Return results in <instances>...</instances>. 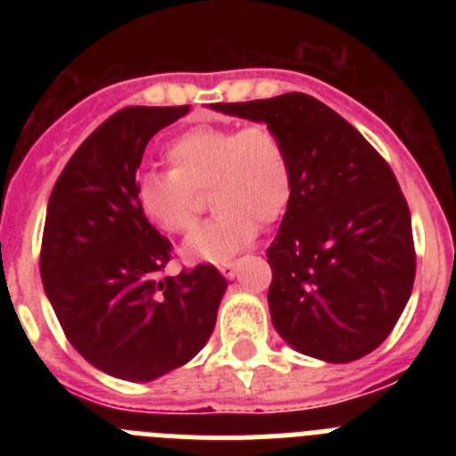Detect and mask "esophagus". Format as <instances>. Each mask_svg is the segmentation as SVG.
<instances>
[{"label": "esophagus", "mask_w": 456, "mask_h": 456, "mask_svg": "<svg viewBox=\"0 0 456 456\" xmlns=\"http://www.w3.org/2000/svg\"><path fill=\"white\" fill-rule=\"evenodd\" d=\"M219 272L224 273L225 278H232L237 272V260H224V263L219 265Z\"/></svg>", "instance_id": "1"}]
</instances>
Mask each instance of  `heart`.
<instances>
[{"label": "heart", "mask_w": 456, "mask_h": 456, "mask_svg": "<svg viewBox=\"0 0 456 456\" xmlns=\"http://www.w3.org/2000/svg\"><path fill=\"white\" fill-rule=\"evenodd\" d=\"M167 171H143L134 196L155 228L183 235L196 228L209 189L215 219L189 237L193 260H224L272 225L292 200V162L285 141L269 125H196L167 143Z\"/></svg>", "instance_id": "1"}]
</instances>
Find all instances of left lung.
Segmentation results:
<instances>
[{"label":"left lung","instance_id":"obj_1","mask_svg":"<svg viewBox=\"0 0 456 456\" xmlns=\"http://www.w3.org/2000/svg\"><path fill=\"white\" fill-rule=\"evenodd\" d=\"M215 109L263 120L289 152L292 200L267 248L276 331L329 363L377 349L416 278L411 212L393 168L354 125L305 93Z\"/></svg>","mask_w":456,"mask_h":456}]
</instances>
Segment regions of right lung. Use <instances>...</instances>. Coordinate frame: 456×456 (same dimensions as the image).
Wrapping results in <instances>:
<instances>
[{
    "instance_id": "add662e5",
    "label": "right lung",
    "mask_w": 456,
    "mask_h": 456,
    "mask_svg": "<svg viewBox=\"0 0 456 456\" xmlns=\"http://www.w3.org/2000/svg\"><path fill=\"white\" fill-rule=\"evenodd\" d=\"M189 111L125 107L68 159L47 203L40 276L70 345L111 377L151 381L212 336L225 281L215 265L167 276L173 244L136 205L148 141Z\"/></svg>"
}]
</instances>
